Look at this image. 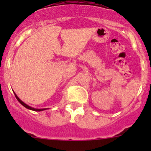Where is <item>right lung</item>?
Listing matches in <instances>:
<instances>
[{"mask_svg": "<svg viewBox=\"0 0 151 151\" xmlns=\"http://www.w3.org/2000/svg\"><path fill=\"white\" fill-rule=\"evenodd\" d=\"M14 94H15V97H16L17 99H18V101L20 102V103L24 107H25V108H27V109H30V110H32V111H44V110H46V109H35V108H33V107H31V106H30L26 104L25 103H24V102L22 101H21V100H20V99L18 98V96H17L16 93H15V92H14Z\"/></svg>", "mask_w": 151, "mask_h": 151, "instance_id": "obj_1", "label": "right lung"}]
</instances>
